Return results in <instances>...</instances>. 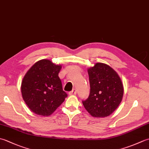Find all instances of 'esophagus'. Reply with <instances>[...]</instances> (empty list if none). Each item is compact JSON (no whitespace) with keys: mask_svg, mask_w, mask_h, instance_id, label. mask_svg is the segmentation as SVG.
I'll use <instances>...</instances> for the list:
<instances>
[{"mask_svg":"<svg viewBox=\"0 0 149 149\" xmlns=\"http://www.w3.org/2000/svg\"><path fill=\"white\" fill-rule=\"evenodd\" d=\"M76 93H77L76 90L74 89H74H73L71 91H70L69 95H75V94H76Z\"/></svg>","mask_w":149,"mask_h":149,"instance_id":"34e87169","label":"esophagus"}]
</instances>
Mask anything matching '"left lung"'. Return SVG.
<instances>
[{"label":"left lung","instance_id":"obj_1","mask_svg":"<svg viewBox=\"0 0 149 149\" xmlns=\"http://www.w3.org/2000/svg\"><path fill=\"white\" fill-rule=\"evenodd\" d=\"M90 95L83 100L84 108L94 117L110 115L122 100L123 86L118 74L106 64L97 63L88 69Z\"/></svg>","mask_w":149,"mask_h":149}]
</instances>
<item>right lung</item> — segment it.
Instances as JSON below:
<instances>
[{
	"label": "right lung",
	"instance_id": "add662e5",
	"mask_svg": "<svg viewBox=\"0 0 149 149\" xmlns=\"http://www.w3.org/2000/svg\"><path fill=\"white\" fill-rule=\"evenodd\" d=\"M61 65L42 59L31 66L22 82L21 92L31 111L49 116L64 102L67 94L63 90L58 74Z\"/></svg>",
	"mask_w": 149,
	"mask_h": 149
}]
</instances>
